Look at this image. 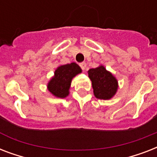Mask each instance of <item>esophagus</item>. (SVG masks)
<instances>
[{
	"label": "esophagus",
	"mask_w": 157,
	"mask_h": 157,
	"mask_svg": "<svg viewBox=\"0 0 157 157\" xmlns=\"http://www.w3.org/2000/svg\"><path fill=\"white\" fill-rule=\"evenodd\" d=\"M80 67H81V68L82 69V70H85L86 67V63H85V62H83V63H80Z\"/></svg>",
	"instance_id": "esophagus-1"
}]
</instances>
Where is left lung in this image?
I'll list each match as a JSON object with an SVG mask.
<instances>
[{"label": "left lung", "mask_w": 157, "mask_h": 157, "mask_svg": "<svg viewBox=\"0 0 157 157\" xmlns=\"http://www.w3.org/2000/svg\"><path fill=\"white\" fill-rule=\"evenodd\" d=\"M89 77L92 81L94 94L99 99H110L118 88L117 79L107 71L103 66L91 68L88 71Z\"/></svg>", "instance_id": "obj_1"}]
</instances>
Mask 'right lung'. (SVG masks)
Instances as JSON below:
<instances>
[{
  "mask_svg": "<svg viewBox=\"0 0 157 157\" xmlns=\"http://www.w3.org/2000/svg\"><path fill=\"white\" fill-rule=\"evenodd\" d=\"M80 72L81 67L75 63L59 67L48 84V90L58 98H65L68 95L71 79Z\"/></svg>",
  "mask_w": 157,
  "mask_h": 157,
  "instance_id": "1",
  "label": "right lung"
}]
</instances>
